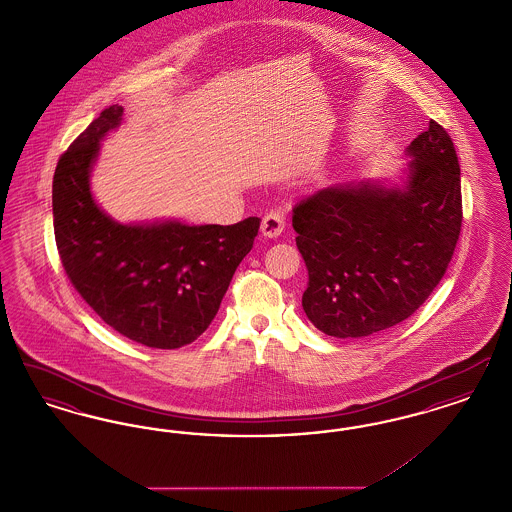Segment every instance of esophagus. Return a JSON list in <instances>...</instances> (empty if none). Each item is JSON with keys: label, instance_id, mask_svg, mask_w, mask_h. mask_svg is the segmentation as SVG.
<instances>
[{"label": "esophagus", "instance_id": "obj_1", "mask_svg": "<svg viewBox=\"0 0 512 512\" xmlns=\"http://www.w3.org/2000/svg\"><path fill=\"white\" fill-rule=\"evenodd\" d=\"M286 228V215L282 211H268L261 222V232L267 238H278Z\"/></svg>", "mask_w": 512, "mask_h": 512}]
</instances>
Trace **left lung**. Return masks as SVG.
<instances>
[{
    "mask_svg": "<svg viewBox=\"0 0 512 512\" xmlns=\"http://www.w3.org/2000/svg\"><path fill=\"white\" fill-rule=\"evenodd\" d=\"M409 155L405 190L322 188L293 207L295 244L309 270L303 311L328 336L363 338L403 322L451 263L463 226L453 140L430 121Z\"/></svg>",
    "mask_w": 512,
    "mask_h": 512,
    "instance_id": "obj_1",
    "label": "left lung"
}]
</instances>
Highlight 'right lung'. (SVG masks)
I'll return each mask as SVG.
<instances>
[{
  "label": "right lung",
  "mask_w": 512,
  "mask_h": 512,
  "mask_svg": "<svg viewBox=\"0 0 512 512\" xmlns=\"http://www.w3.org/2000/svg\"><path fill=\"white\" fill-rule=\"evenodd\" d=\"M121 117V105L107 107L59 157L55 244L74 290L105 324L147 347L176 349L213 322L261 219L230 226H132L109 219L90 194L88 174L99 140Z\"/></svg>",
  "instance_id": "obj_1"
}]
</instances>
